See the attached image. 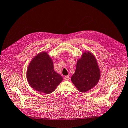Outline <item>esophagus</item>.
<instances>
[{
    "label": "esophagus",
    "instance_id": "obj_1",
    "mask_svg": "<svg viewBox=\"0 0 128 128\" xmlns=\"http://www.w3.org/2000/svg\"><path fill=\"white\" fill-rule=\"evenodd\" d=\"M64 80L66 81H68L69 80V76H65L64 78Z\"/></svg>",
    "mask_w": 128,
    "mask_h": 128
}]
</instances>
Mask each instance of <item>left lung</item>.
<instances>
[{
    "label": "left lung",
    "instance_id": "left-lung-1",
    "mask_svg": "<svg viewBox=\"0 0 128 128\" xmlns=\"http://www.w3.org/2000/svg\"><path fill=\"white\" fill-rule=\"evenodd\" d=\"M100 76L99 66L94 56L90 52L84 53L82 59L78 61L71 81L80 92H86L94 87Z\"/></svg>",
    "mask_w": 128,
    "mask_h": 128
}]
</instances>
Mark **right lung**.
I'll use <instances>...</instances> for the list:
<instances>
[{
  "mask_svg": "<svg viewBox=\"0 0 128 128\" xmlns=\"http://www.w3.org/2000/svg\"><path fill=\"white\" fill-rule=\"evenodd\" d=\"M27 78L33 89L46 94L54 92L63 79L62 76L55 72L52 61L46 52L39 54L32 60Z\"/></svg>",
  "mask_w": 128,
  "mask_h": 128,
  "instance_id": "add662e5",
  "label": "right lung"
}]
</instances>
